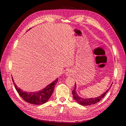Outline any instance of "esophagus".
<instances>
[{"label": "esophagus", "instance_id": "obj_1", "mask_svg": "<svg viewBox=\"0 0 126 126\" xmlns=\"http://www.w3.org/2000/svg\"><path fill=\"white\" fill-rule=\"evenodd\" d=\"M67 74V75H68V74Z\"/></svg>", "mask_w": 126, "mask_h": 126}]
</instances>
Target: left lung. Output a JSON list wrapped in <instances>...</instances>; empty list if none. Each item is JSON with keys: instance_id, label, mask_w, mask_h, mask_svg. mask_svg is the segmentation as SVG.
<instances>
[{"instance_id": "8db88e82", "label": "left lung", "mask_w": 126, "mask_h": 126, "mask_svg": "<svg viewBox=\"0 0 126 126\" xmlns=\"http://www.w3.org/2000/svg\"><path fill=\"white\" fill-rule=\"evenodd\" d=\"M112 83L111 85V86H110L109 88L105 92L101 94L100 96L95 97V98H82L81 97H80L79 95L77 94V92H76V85L75 84V88L72 91V95H73V97L74 99L77 101L79 104L81 105L82 106H90L91 105H94L96 104V103L98 102L99 101H100L102 99L104 98V97L105 96L106 94L108 93V91L110 89V88H111V86H112Z\"/></svg>"}]
</instances>
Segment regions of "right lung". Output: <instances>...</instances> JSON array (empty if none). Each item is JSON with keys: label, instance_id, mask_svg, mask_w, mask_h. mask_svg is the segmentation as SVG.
<instances>
[{"label": "right lung", "instance_id": "obj_1", "mask_svg": "<svg viewBox=\"0 0 126 126\" xmlns=\"http://www.w3.org/2000/svg\"><path fill=\"white\" fill-rule=\"evenodd\" d=\"M58 78L56 79L55 80L41 90L36 91V92H26V91L22 90L17 86L14 81L13 78L12 77L15 88H16L20 97L25 101L29 103V104L36 105L44 104L48 101L53 92H54L55 85L58 80Z\"/></svg>", "mask_w": 126, "mask_h": 126}]
</instances>
